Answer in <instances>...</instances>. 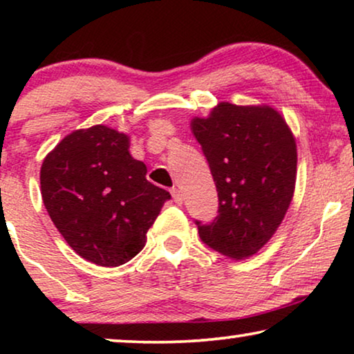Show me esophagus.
Returning a JSON list of instances; mask_svg holds the SVG:
<instances>
[{"mask_svg":"<svg viewBox=\"0 0 354 354\" xmlns=\"http://www.w3.org/2000/svg\"><path fill=\"white\" fill-rule=\"evenodd\" d=\"M171 193H172L174 201H176L177 205H182V201H183V195H182V192L178 190V188H172Z\"/></svg>","mask_w":354,"mask_h":354,"instance_id":"esophagus-1","label":"esophagus"}]
</instances>
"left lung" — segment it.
<instances>
[{"mask_svg": "<svg viewBox=\"0 0 354 354\" xmlns=\"http://www.w3.org/2000/svg\"><path fill=\"white\" fill-rule=\"evenodd\" d=\"M214 178L219 209L198 234L217 253L245 259L263 248L282 224L297 182V143L270 106L219 103L192 119Z\"/></svg>", "mask_w": 354, "mask_h": 354, "instance_id": "8db88e82", "label": "left lung"}]
</instances>
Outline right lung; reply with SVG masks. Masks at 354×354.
<instances>
[{
  "instance_id": "1",
  "label": "right lung",
  "mask_w": 354,
  "mask_h": 354,
  "mask_svg": "<svg viewBox=\"0 0 354 354\" xmlns=\"http://www.w3.org/2000/svg\"><path fill=\"white\" fill-rule=\"evenodd\" d=\"M129 137L106 125L75 130L43 159L41 198L53 224L90 263L118 268L143 250L169 192L147 180Z\"/></svg>"
}]
</instances>
